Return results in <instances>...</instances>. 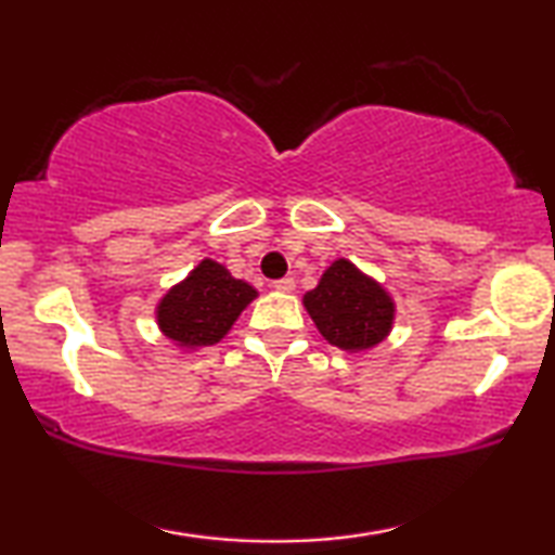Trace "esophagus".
I'll return each mask as SVG.
<instances>
[{
    "instance_id": "obj_1",
    "label": "esophagus",
    "mask_w": 555,
    "mask_h": 555,
    "mask_svg": "<svg viewBox=\"0 0 555 555\" xmlns=\"http://www.w3.org/2000/svg\"><path fill=\"white\" fill-rule=\"evenodd\" d=\"M274 288H279V291H286V294H288V291H294V288H296V281L291 279V276L276 279V281H274Z\"/></svg>"
}]
</instances>
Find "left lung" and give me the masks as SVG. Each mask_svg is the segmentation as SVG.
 <instances>
[{
	"instance_id": "8db88e82",
	"label": "left lung",
	"mask_w": 555,
	"mask_h": 555,
	"mask_svg": "<svg viewBox=\"0 0 555 555\" xmlns=\"http://www.w3.org/2000/svg\"><path fill=\"white\" fill-rule=\"evenodd\" d=\"M304 304L325 340L352 352L382 343L393 321L391 298L347 259L327 267L321 284L304 296Z\"/></svg>"
}]
</instances>
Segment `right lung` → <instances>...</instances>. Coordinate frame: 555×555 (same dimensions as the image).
I'll list each match as a JSON object with an SVG mask.
<instances>
[{
    "label": "right lung",
    "instance_id": "obj_1",
    "mask_svg": "<svg viewBox=\"0 0 555 555\" xmlns=\"http://www.w3.org/2000/svg\"><path fill=\"white\" fill-rule=\"evenodd\" d=\"M257 291L212 259H203L191 276L158 304V325L178 345L208 347L220 343Z\"/></svg>",
    "mask_w": 555,
    "mask_h": 555
}]
</instances>
